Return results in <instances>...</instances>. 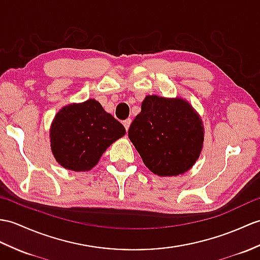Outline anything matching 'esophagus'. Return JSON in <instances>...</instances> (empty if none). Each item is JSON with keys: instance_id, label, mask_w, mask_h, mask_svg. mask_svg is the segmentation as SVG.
<instances>
[{"instance_id": "1", "label": "esophagus", "mask_w": 260, "mask_h": 260, "mask_svg": "<svg viewBox=\"0 0 260 260\" xmlns=\"http://www.w3.org/2000/svg\"><path fill=\"white\" fill-rule=\"evenodd\" d=\"M131 123H132V119H131V118H128V119H125L124 122H123V124H124V126H125L126 131H128L129 126H131Z\"/></svg>"}]
</instances>
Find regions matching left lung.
Instances as JSON below:
<instances>
[{"mask_svg": "<svg viewBox=\"0 0 260 260\" xmlns=\"http://www.w3.org/2000/svg\"><path fill=\"white\" fill-rule=\"evenodd\" d=\"M204 135L202 117L179 96L147 95L128 129L145 166L162 177L178 176L194 166L202 153Z\"/></svg>", "mask_w": 260, "mask_h": 260, "instance_id": "1", "label": "left lung"}]
</instances>
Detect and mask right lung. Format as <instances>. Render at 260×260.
<instances>
[{"instance_id": "add662e5", "label": "right lung", "mask_w": 260, "mask_h": 260, "mask_svg": "<svg viewBox=\"0 0 260 260\" xmlns=\"http://www.w3.org/2000/svg\"><path fill=\"white\" fill-rule=\"evenodd\" d=\"M125 133L124 126L99 101L71 103L55 114L51 124L52 154L65 170L88 172Z\"/></svg>"}]
</instances>
